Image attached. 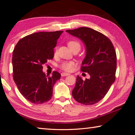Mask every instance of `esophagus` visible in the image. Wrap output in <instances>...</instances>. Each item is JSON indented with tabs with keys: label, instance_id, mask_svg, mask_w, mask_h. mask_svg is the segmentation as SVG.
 <instances>
[{
	"label": "esophagus",
	"instance_id": "1",
	"mask_svg": "<svg viewBox=\"0 0 135 135\" xmlns=\"http://www.w3.org/2000/svg\"><path fill=\"white\" fill-rule=\"evenodd\" d=\"M70 73H61V76H68L70 75Z\"/></svg>",
	"mask_w": 135,
	"mask_h": 135
}]
</instances>
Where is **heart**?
<instances>
[{
  "label": "heart",
  "instance_id": "b5f03b06",
  "mask_svg": "<svg viewBox=\"0 0 135 135\" xmlns=\"http://www.w3.org/2000/svg\"><path fill=\"white\" fill-rule=\"evenodd\" d=\"M68 46L71 49V51H73L75 49H78L80 50V44L78 41L75 40H71L68 42ZM57 49H56V52ZM74 65V62L73 61H64L61 63L60 65V68L65 71H71L73 68Z\"/></svg>",
  "mask_w": 135,
  "mask_h": 135
}]
</instances>
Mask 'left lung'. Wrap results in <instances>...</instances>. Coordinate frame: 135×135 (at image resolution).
I'll return each mask as SVG.
<instances>
[{"label":"left lung","instance_id":"obj_1","mask_svg":"<svg viewBox=\"0 0 135 135\" xmlns=\"http://www.w3.org/2000/svg\"><path fill=\"white\" fill-rule=\"evenodd\" d=\"M66 32L85 44L86 56L80 70L90 75V79L85 81L77 76L73 97L85 105L97 103L104 98L115 80L117 55L114 47L105 35L89 27H81Z\"/></svg>","mask_w":135,"mask_h":135}]
</instances>
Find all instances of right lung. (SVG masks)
<instances>
[{"mask_svg": "<svg viewBox=\"0 0 135 135\" xmlns=\"http://www.w3.org/2000/svg\"><path fill=\"white\" fill-rule=\"evenodd\" d=\"M63 31L40 32L18 41L12 53L13 79L20 93L34 104L51 99L55 83L61 78L57 71L48 76L42 65L54 56L57 40Z\"/></svg>", "mask_w": 135, "mask_h": 135, "instance_id": "add662e5", "label": "right lung"}]
</instances>
